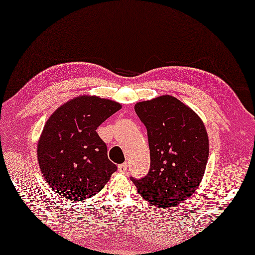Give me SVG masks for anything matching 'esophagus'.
<instances>
[{
  "mask_svg": "<svg viewBox=\"0 0 255 255\" xmlns=\"http://www.w3.org/2000/svg\"><path fill=\"white\" fill-rule=\"evenodd\" d=\"M127 169H128V162H124V163H122V165L118 166V170L122 173L127 172Z\"/></svg>",
  "mask_w": 255,
  "mask_h": 255,
  "instance_id": "obj_1",
  "label": "esophagus"
}]
</instances>
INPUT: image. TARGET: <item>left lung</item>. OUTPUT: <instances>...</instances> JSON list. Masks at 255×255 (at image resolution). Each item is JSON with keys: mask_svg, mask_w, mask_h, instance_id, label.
<instances>
[{"mask_svg": "<svg viewBox=\"0 0 255 255\" xmlns=\"http://www.w3.org/2000/svg\"><path fill=\"white\" fill-rule=\"evenodd\" d=\"M134 110L147 130L151 166L144 177L131 180L146 201L170 209L201 183L209 156L207 130L189 107L169 95L139 102Z\"/></svg>", "mask_w": 255, "mask_h": 255, "instance_id": "8db88e82", "label": "left lung"}]
</instances>
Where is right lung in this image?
Segmentation results:
<instances>
[{
	"mask_svg": "<svg viewBox=\"0 0 255 255\" xmlns=\"http://www.w3.org/2000/svg\"><path fill=\"white\" fill-rule=\"evenodd\" d=\"M121 109L115 101L80 96L48 118L38 141V162L48 186L73 201L100 193L117 166L96 128Z\"/></svg>",
	"mask_w": 255,
	"mask_h": 255,
	"instance_id": "1",
	"label": "right lung"
}]
</instances>
